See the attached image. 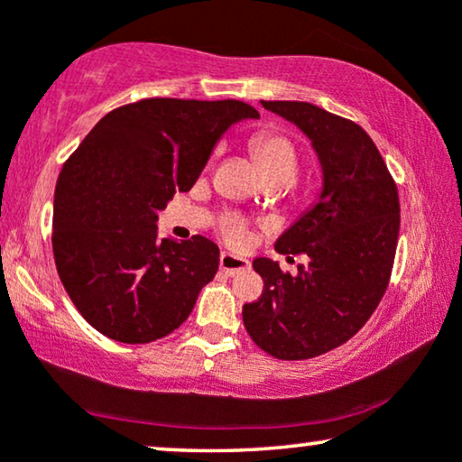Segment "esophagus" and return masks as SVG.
I'll list each match as a JSON object with an SVG mask.
<instances>
[{
    "label": "esophagus",
    "instance_id": "esophagus-1",
    "mask_svg": "<svg viewBox=\"0 0 462 462\" xmlns=\"http://www.w3.org/2000/svg\"><path fill=\"white\" fill-rule=\"evenodd\" d=\"M245 269H250V263L245 261V258L229 254V252H223V254H220V271H223L225 275H237Z\"/></svg>",
    "mask_w": 462,
    "mask_h": 462
}]
</instances>
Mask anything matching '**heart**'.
I'll list each match as a JSON object with an SVG mask.
<instances>
[{
	"mask_svg": "<svg viewBox=\"0 0 462 462\" xmlns=\"http://www.w3.org/2000/svg\"><path fill=\"white\" fill-rule=\"evenodd\" d=\"M250 151L264 174L273 185H290L300 166V155L296 144L277 130L256 132L250 141ZM220 233L226 242L242 245L248 239V220L242 214H226L220 220Z\"/></svg>",
	"mask_w": 462,
	"mask_h": 462,
	"instance_id": "1",
	"label": "heart"
}]
</instances>
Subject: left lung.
Listing matches in <instances>:
<instances>
[{"mask_svg": "<svg viewBox=\"0 0 462 462\" xmlns=\"http://www.w3.org/2000/svg\"><path fill=\"white\" fill-rule=\"evenodd\" d=\"M263 106L311 138L324 189L275 244L280 254H307L305 267L290 275L269 258L252 263L264 288L244 305V326L269 356L311 359L356 337L381 302L400 236V195L362 125L299 100Z\"/></svg>", "mask_w": 462, "mask_h": 462, "instance_id": "8db88e82", "label": "left lung"}]
</instances>
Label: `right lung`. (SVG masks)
<instances>
[{"label":"right lung","mask_w":462,"mask_h":462,"mask_svg":"<svg viewBox=\"0 0 462 462\" xmlns=\"http://www.w3.org/2000/svg\"><path fill=\"white\" fill-rule=\"evenodd\" d=\"M242 100L143 98L94 125L62 166L52 250L69 299L100 334L141 345L168 337L218 271V245L157 237V212L189 191Z\"/></svg>","instance_id":"right-lung-1"}]
</instances>
